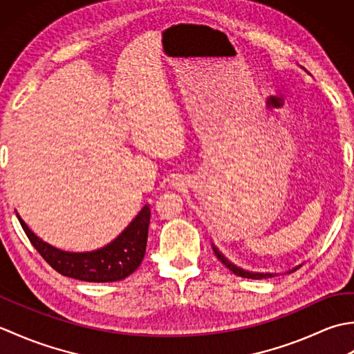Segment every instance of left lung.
I'll list each match as a JSON object with an SVG mask.
<instances>
[{"label": "left lung", "instance_id": "1", "mask_svg": "<svg viewBox=\"0 0 354 354\" xmlns=\"http://www.w3.org/2000/svg\"><path fill=\"white\" fill-rule=\"evenodd\" d=\"M212 245H213V251H214V254H216V257L219 259V260L223 263V265L231 270L232 274H236V275H239V277H243V278H252V280H261V278H272V277L278 275L277 272H252V270H246V269H243V268L236 266L234 263H231L219 250H217V248L214 246V243H212ZM301 265H303V263H301ZM301 265H298V266H295V268L286 270V272L290 274V272H293V270H297L298 268H301Z\"/></svg>", "mask_w": 354, "mask_h": 354}]
</instances>
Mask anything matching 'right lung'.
I'll use <instances>...</instances> for the list:
<instances>
[{
    "label": "right lung",
    "instance_id": "1",
    "mask_svg": "<svg viewBox=\"0 0 354 354\" xmlns=\"http://www.w3.org/2000/svg\"><path fill=\"white\" fill-rule=\"evenodd\" d=\"M30 242L48 265L65 277L89 283L118 281L137 269L146 254L150 208L146 204L120 234L99 250L85 252L62 251L37 237L17 213Z\"/></svg>",
    "mask_w": 354,
    "mask_h": 354
}]
</instances>
